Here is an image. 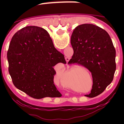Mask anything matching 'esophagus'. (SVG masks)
Instances as JSON below:
<instances>
[{
	"mask_svg": "<svg viewBox=\"0 0 124 124\" xmlns=\"http://www.w3.org/2000/svg\"><path fill=\"white\" fill-rule=\"evenodd\" d=\"M65 59H66V61H67V62L69 61V60H70V58H68V57H66Z\"/></svg>",
	"mask_w": 124,
	"mask_h": 124,
	"instance_id": "esophagus-1",
	"label": "esophagus"
}]
</instances>
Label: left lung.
<instances>
[{"label":"left lung","instance_id":"left-lung-1","mask_svg":"<svg viewBox=\"0 0 124 124\" xmlns=\"http://www.w3.org/2000/svg\"><path fill=\"white\" fill-rule=\"evenodd\" d=\"M71 44L74 53L68 63H77L91 72L93 89L85 96H98L112 81L116 70V50L110 36L96 25L83 24L73 30Z\"/></svg>","mask_w":124,"mask_h":124}]
</instances>
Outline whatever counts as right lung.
<instances>
[{
	"label": "right lung",
	"mask_w": 124,
	"mask_h": 124,
	"mask_svg": "<svg viewBox=\"0 0 124 124\" xmlns=\"http://www.w3.org/2000/svg\"><path fill=\"white\" fill-rule=\"evenodd\" d=\"M8 72L14 86L35 99L61 97L54 84L53 66L66 63L48 31L27 26L12 37L7 51Z\"/></svg>",
	"instance_id": "right-lung-1"
}]
</instances>
